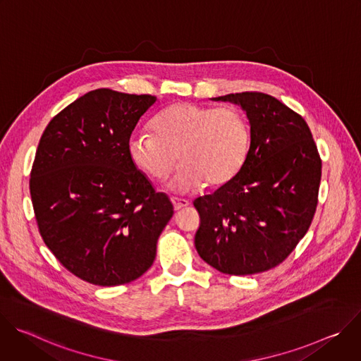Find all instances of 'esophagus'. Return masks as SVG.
Listing matches in <instances>:
<instances>
[{
  "mask_svg": "<svg viewBox=\"0 0 361 361\" xmlns=\"http://www.w3.org/2000/svg\"><path fill=\"white\" fill-rule=\"evenodd\" d=\"M171 202L174 205V210L178 212L181 209H185L190 205V201L188 200H184V198H177V197H171Z\"/></svg>",
  "mask_w": 361,
  "mask_h": 361,
  "instance_id": "34e87169",
  "label": "esophagus"
}]
</instances>
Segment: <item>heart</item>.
Returning <instances> with one entry per match:
<instances>
[{"instance_id":"b5f03b06","label":"heart","mask_w":361,"mask_h":361,"mask_svg":"<svg viewBox=\"0 0 361 361\" xmlns=\"http://www.w3.org/2000/svg\"><path fill=\"white\" fill-rule=\"evenodd\" d=\"M154 134L134 133L127 142L131 161L151 178L163 181L180 160L170 183L176 192H190L204 184L221 187L244 164L250 128L235 107H205L176 102L152 123Z\"/></svg>"}]
</instances>
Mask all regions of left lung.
Listing matches in <instances>:
<instances>
[{
    "label": "left lung",
    "mask_w": 361,
    "mask_h": 361,
    "mask_svg": "<svg viewBox=\"0 0 361 361\" xmlns=\"http://www.w3.org/2000/svg\"><path fill=\"white\" fill-rule=\"evenodd\" d=\"M238 104L250 148L237 176L194 200L201 259L224 274L263 273L283 263L305 235L317 207L322 160L304 118L257 91L213 98Z\"/></svg>",
    "instance_id": "left-lung-1"
}]
</instances>
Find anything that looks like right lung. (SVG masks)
Instances as JSON below:
<instances>
[{"mask_svg":"<svg viewBox=\"0 0 361 361\" xmlns=\"http://www.w3.org/2000/svg\"><path fill=\"white\" fill-rule=\"evenodd\" d=\"M156 99L98 88L71 102L41 135L30 178L38 230L56 259L87 283L111 287L141 277L174 214L127 149Z\"/></svg>","mask_w":361,"mask_h":361,"instance_id":"1","label":"right lung"}]
</instances>
